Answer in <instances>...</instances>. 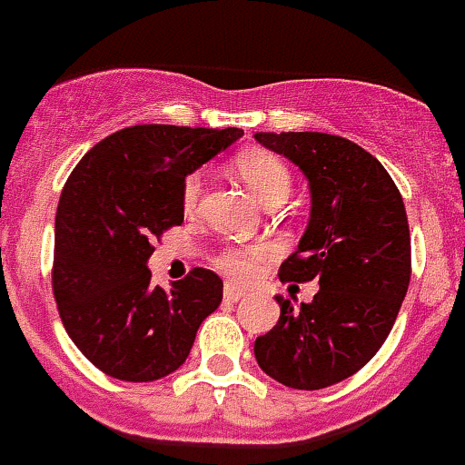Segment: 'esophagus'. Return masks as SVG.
Here are the masks:
<instances>
[{
  "label": "esophagus",
  "mask_w": 465,
  "mask_h": 465,
  "mask_svg": "<svg viewBox=\"0 0 465 465\" xmlns=\"http://www.w3.org/2000/svg\"><path fill=\"white\" fill-rule=\"evenodd\" d=\"M223 295H225V300H228V302H237V300H242L244 297V291L242 288H237L235 283H225V288H223Z\"/></svg>",
  "instance_id": "esophagus-1"
}]
</instances>
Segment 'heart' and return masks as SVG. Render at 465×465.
I'll list each match as a JSON object with an SVG mask.
<instances>
[{"mask_svg": "<svg viewBox=\"0 0 465 465\" xmlns=\"http://www.w3.org/2000/svg\"><path fill=\"white\" fill-rule=\"evenodd\" d=\"M235 168L247 187L263 206L283 203L292 192V170L278 153L263 148H247L235 158ZM203 194V174L189 173L182 180L180 202L184 213H196ZM269 259V250L262 244H228L215 254L213 263L230 278L252 281Z\"/></svg>", "mask_w": 465, "mask_h": 465, "instance_id": "heart-1", "label": "heart"}]
</instances>
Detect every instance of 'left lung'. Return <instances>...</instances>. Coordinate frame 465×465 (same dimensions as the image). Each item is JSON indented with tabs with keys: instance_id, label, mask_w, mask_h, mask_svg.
Instances as JSON below:
<instances>
[{
	"instance_id": "8db88e82",
	"label": "left lung",
	"mask_w": 465,
	"mask_h": 465,
	"mask_svg": "<svg viewBox=\"0 0 465 465\" xmlns=\"http://www.w3.org/2000/svg\"><path fill=\"white\" fill-rule=\"evenodd\" d=\"M310 180L312 218L278 269L283 283L317 281L310 304L281 317L254 341L271 380L317 391L362 370L399 317L411 283V230L403 196L372 153L333 134H256Z\"/></svg>"
}]
</instances>
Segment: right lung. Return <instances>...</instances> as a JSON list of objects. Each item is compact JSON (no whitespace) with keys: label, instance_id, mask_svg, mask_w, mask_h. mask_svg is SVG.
<instances>
[{"label":"right lung","instance_id":"1","mask_svg":"<svg viewBox=\"0 0 465 465\" xmlns=\"http://www.w3.org/2000/svg\"><path fill=\"white\" fill-rule=\"evenodd\" d=\"M242 129L136 124L88 151L54 218L52 292L74 345L122 381H155L184 365L223 281L196 266L161 288L146 269L153 242L182 225V180Z\"/></svg>","mask_w":465,"mask_h":465}]
</instances>
